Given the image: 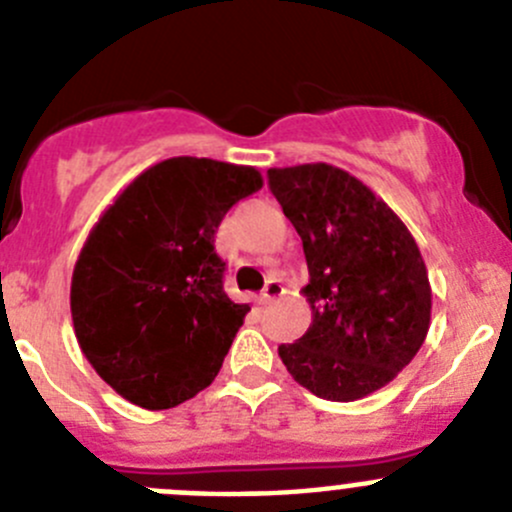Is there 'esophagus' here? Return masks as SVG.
<instances>
[{
  "mask_svg": "<svg viewBox=\"0 0 512 512\" xmlns=\"http://www.w3.org/2000/svg\"><path fill=\"white\" fill-rule=\"evenodd\" d=\"M282 292H285V285H282L280 280H267L265 289H262V302H265V304L275 302V299L280 297Z\"/></svg>",
  "mask_w": 512,
  "mask_h": 512,
  "instance_id": "obj_1",
  "label": "esophagus"
}]
</instances>
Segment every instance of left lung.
<instances>
[{"instance_id":"8db88e82","label":"left lung","mask_w":512,"mask_h":512,"mask_svg":"<svg viewBox=\"0 0 512 512\" xmlns=\"http://www.w3.org/2000/svg\"><path fill=\"white\" fill-rule=\"evenodd\" d=\"M267 185L302 237L312 324L280 359L327 401L389 384L421 349L431 285L409 227L347 170L304 163L267 170Z\"/></svg>"}]
</instances>
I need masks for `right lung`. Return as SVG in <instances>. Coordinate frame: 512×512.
I'll return each mask as SVG.
<instances>
[{
	"label": "right lung",
	"instance_id": "right-lung-1",
	"mask_svg": "<svg viewBox=\"0 0 512 512\" xmlns=\"http://www.w3.org/2000/svg\"><path fill=\"white\" fill-rule=\"evenodd\" d=\"M260 188L250 165L168 158L98 218L71 277V317L81 352L126 401L173 409L213 384L250 312L227 297L215 232Z\"/></svg>",
	"mask_w": 512,
	"mask_h": 512
}]
</instances>
